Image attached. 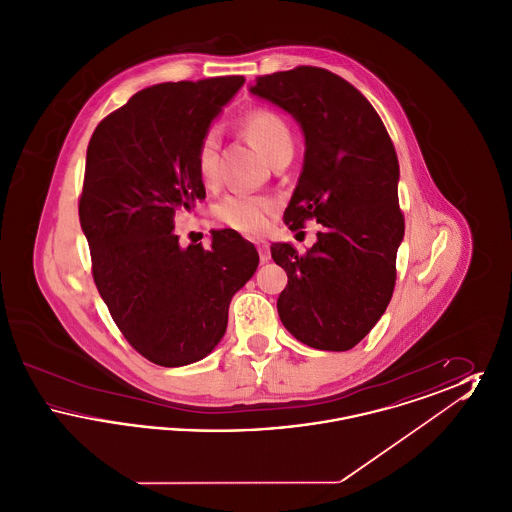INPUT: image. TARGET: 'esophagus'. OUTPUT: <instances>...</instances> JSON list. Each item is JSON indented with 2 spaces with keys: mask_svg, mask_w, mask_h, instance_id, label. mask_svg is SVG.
<instances>
[{
  "mask_svg": "<svg viewBox=\"0 0 512 512\" xmlns=\"http://www.w3.org/2000/svg\"><path fill=\"white\" fill-rule=\"evenodd\" d=\"M257 251H259L261 263H267L270 259V247H268L267 242H257Z\"/></svg>",
  "mask_w": 512,
  "mask_h": 512,
  "instance_id": "34e87169",
  "label": "esophagus"
}]
</instances>
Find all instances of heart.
Masks as SVG:
<instances>
[{"instance_id":"obj_1","label":"heart","mask_w":512,"mask_h":512,"mask_svg":"<svg viewBox=\"0 0 512 512\" xmlns=\"http://www.w3.org/2000/svg\"><path fill=\"white\" fill-rule=\"evenodd\" d=\"M245 136L259 147L268 159H276L280 153L292 149V130L278 113L259 107L245 113L242 119ZM195 169L201 182L211 184L219 174V136L209 130L203 134L195 149ZM276 203L268 197L251 194H230L222 197L215 207V215L230 228L249 236L263 234L270 224Z\"/></svg>"}]
</instances>
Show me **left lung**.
<instances>
[{"instance_id":"1","label":"left lung","mask_w":512,"mask_h":512,"mask_svg":"<svg viewBox=\"0 0 512 512\" xmlns=\"http://www.w3.org/2000/svg\"><path fill=\"white\" fill-rule=\"evenodd\" d=\"M251 94L288 111L305 134L303 171L284 222L293 232L307 220L322 224L303 255L290 244L270 245L288 274L278 315L295 340L347 351L386 313L395 288L405 234L395 147L368 99L326 69L257 76Z\"/></svg>"}]
</instances>
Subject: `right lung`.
I'll return each mask as SVG.
<instances>
[{
	"label": "right lung",
	"mask_w": 512,
	"mask_h": 512,
	"mask_svg": "<svg viewBox=\"0 0 512 512\" xmlns=\"http://www.w3.org/2000/svg\"><path fill=\"white\" fill-rule=\"evenodd\" d=\"M244 76L167 82L107 115L92 134L78 201L99 295L122 336L147 361L184 366L222 340L228 307L259 253L236 230L209 249L180 247L178 207L205 199L195 149Z\"/></svg>",
	"instance_id": "obj_1"
}]
</instances>
